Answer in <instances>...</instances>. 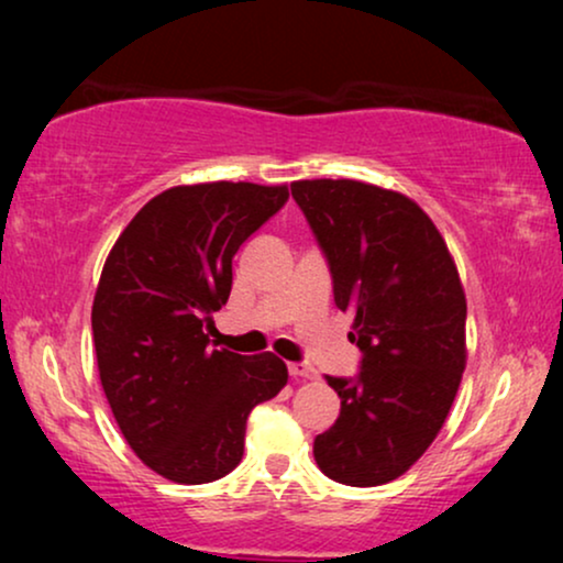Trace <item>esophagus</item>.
Segmentation results:
<instances>
[{
    "label": "esophagus",
    "mask_w": 563,
    "mask_h": 563,
    "mask_svg": "<svg viewBox=\"0 0 563 563\" xmlns=\"http://www.w3.org/2000/svg\"><path fill=\"white\" fill-rule=\"evenodd\" d=\"M289 376H295V379H314L318 372L310 364H289Z\"/></svg>",
    "instance_id": "34e87169"
}]
</instances>
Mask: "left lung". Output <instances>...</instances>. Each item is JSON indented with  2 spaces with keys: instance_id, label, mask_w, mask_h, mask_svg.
<instances>
[{
  "instance_id": "8db88e82",
  "label": "left lung",
  "mask_w": 563,
  "mask_h": 563,
  "mask_svg": "<svg viewBox=\"0 0 563 563\" xmlns=\"http://www.w3.org/2000/svg\"><path fill=\"white\" fill-rule=\"evenodd\" d=\"M325 253L338 310L353 314V379L314 438L320 472L349 487L402 476L443 428L466 368V297L433 220L399 191L353 179L291 181Z\"/></svg>"
}]
</instances>
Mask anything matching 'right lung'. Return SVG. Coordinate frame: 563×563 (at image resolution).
Here are the masks:
<instances>
[{
	"instance_id": "1",
	"label": "right lung",
	"mask_w": 563,
	"mask_h": 563,
	"mask_svg": "<svg viewBox=\"0 0 563 563\" xmlns=\"http://www.w3.org/2000/svg\"><path fill=\"white\" fill-rule=\"evenodd\" d=\"M287 199V184L172 187L104 261L91 307L99 379L130 449L164 479L207 484L233 472L251 410L289 379L274 353L212 351L205 333L230 297L238 249Z\"/></svg>"
}]
</instances>
